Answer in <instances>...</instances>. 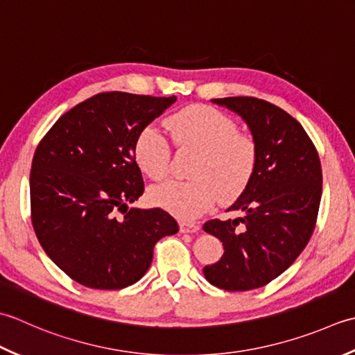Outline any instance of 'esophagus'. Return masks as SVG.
<instances>
[{"label": "esophagus", "instance_id": "34e87169", "mask_svg": "<svg viewBox=\"0 0 355 355\" xmlns=\"http://www.w3.org/2000/svg\"><path fill=\"white\" fill-rule=\"evenodd\" d=\"M179 228H180V233H198L199 231L198 223H191V222H180Z\"/></svg>", "mask_w": 355, "mask_h": 355}]
</instances>
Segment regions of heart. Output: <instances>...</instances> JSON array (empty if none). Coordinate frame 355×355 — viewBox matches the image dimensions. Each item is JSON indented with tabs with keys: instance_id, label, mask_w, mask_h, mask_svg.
<instances>
[{
	"instance_id": "b5f03b06",
	"label": "heart",
	"mask_w": 355,
	"mask_h": 355,
	"mask_svg": "<svg viewBox=\"0 0 355 355\" xmlns=\"http://www.w3.org/2000/svg\"><path fill=\"white\" fill-rule=\"evenodd\" d=\"M168 130L179 147L196 150L198 156L188 170L191 179L151 188L155 205L191 220L208 211L218 198L230 202L248 187L257 167V144L251 135L239 132L228 114L207 105L187 107L171 114ZM135 159L148 178L164 179L171 161L167 137L153 125L144 127L135 141Z\"/></svg>"
}]
</instances>
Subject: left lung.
Listing matches in <instances>:
<instances>
[{
  "label": "left lung",
  "mask_w": 355,
  "mask_h": 355,
  "mask_svg": "<svg viewBox=\"0 0 355 355\" xmlns=\"http://www.w3.org/2000/svg\"><path fill=\"white\" fill-rule=\"evenodd\" d=\"M241 114L256 139V173L228 211L237 219H211L204 231L223 243V256L207 265L209 284L225 291L265 286L294 263L314 233L322 199L317 148L297 119L252 96L211 99Z\"/></svg>",
  "instance_id": "left-lung-1"
}]
</instances>
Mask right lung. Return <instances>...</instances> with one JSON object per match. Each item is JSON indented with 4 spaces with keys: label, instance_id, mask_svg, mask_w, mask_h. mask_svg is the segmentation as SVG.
<instances>
[{
    "label": "right lung",
    "instance_id": "right-lung-1",
    "mask_svg": "<svg viewBox=\"0 0 355 355\" xmlns=\"http://www.w3.org/2000/svg\"><path fill=\"white\" fill-rule=\"evenodd\" d=\"M175 103L176 96L98 93L64 113L36 147L32 225L47 256L78 284L133 285L159 239L179 231L161 208H128L144 193L136 136Z\"/></svg>",
    "mask_w": 355,
    "mask_h": 355
}]
</instances>
